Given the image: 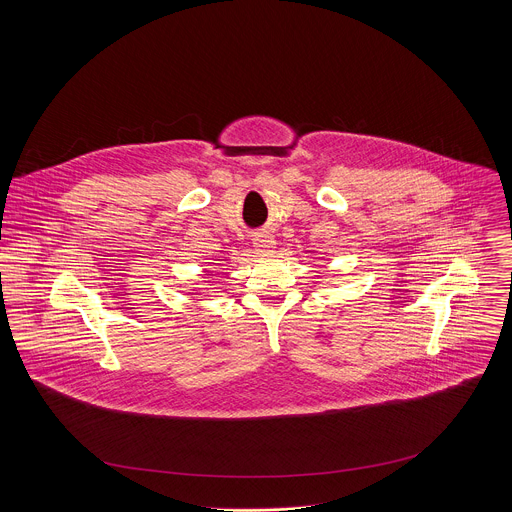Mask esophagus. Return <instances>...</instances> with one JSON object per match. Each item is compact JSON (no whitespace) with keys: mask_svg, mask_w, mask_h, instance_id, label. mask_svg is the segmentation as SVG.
<instances>
[{"mask_svg":"<svg viewBox=\"0 0 512 512\" xmlns=\"http://www.w3.org/2000/svg\"><path fill=\"white\" fill-rule=\"evenodd\" d=\"M274 246H276V240H274L270 234H258V236L254 238V248H256L258 252H262V254L272 252Z\"/></svg>","mask_w":512,"mask_h":512,"instance_id":"1","label":"esophagus"}]
</instances>
